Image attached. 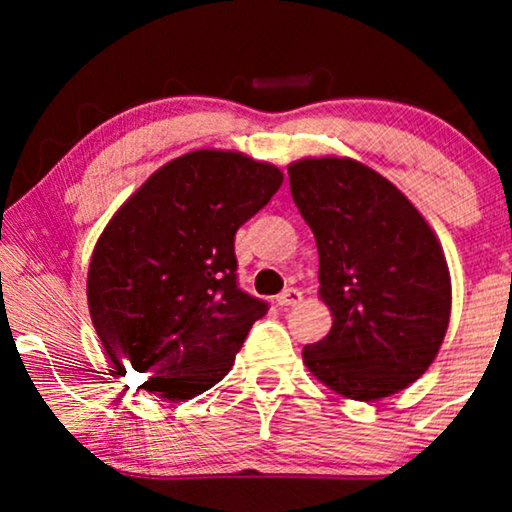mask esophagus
<instances>
[{"label":"esophagus","mask_w":512,"mask_h":512,"mask_svg":"<svg viewBox=\"0 0 512 512\" xmlns=\"http://www.w3.org/2000/svg\"><path fill=\"white\" fill-rule=\"evenodd\" d=\"M300 300H303V291H298V289H284V291L277 296V305L293 307V305H298Z\"/></svg>","instance_id":"1"}]
</instances>
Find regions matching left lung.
I'll return each instance as SVG.
<instances>
[{"mask_svg": "<svg viewBox=\"0 0 512 512\" xmlns=\"http://www.w3.org/2000/svg\"><path fill=\"white\" fill-rule=\"evenodd\" d=\"M298 212L319 249V298L333 326L303 347L321 384L380 401L419 380L443 345L452 279L438 235L373 167L345 156L289 165Z\"/></svg>", "mask_w": 512, "mask_h": 512, "instance_id": "left-lung-1", "label": "left lung"}]
</instances>
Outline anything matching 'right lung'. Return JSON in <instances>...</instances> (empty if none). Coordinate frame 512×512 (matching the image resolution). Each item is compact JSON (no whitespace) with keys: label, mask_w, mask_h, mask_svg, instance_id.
I'll return each instance as SVG.
<instances>
[{"label":"right lung","mask_w":512,"mask_h":512,"mask_svg":"<svg viewBox=\"0 0 512 512\" xmlns=\"http://www.w3.org/2000/svg\"><path fill=\"white\" fill-rule=\"evenodd\" d=\"M277 165L198 149L158 167L111 216L88 265L109 361L165 401L212 389L268 305L237 286L235 233L282 186Z\"/></svg>","instance_id":"add662e5"}]
</instances>
